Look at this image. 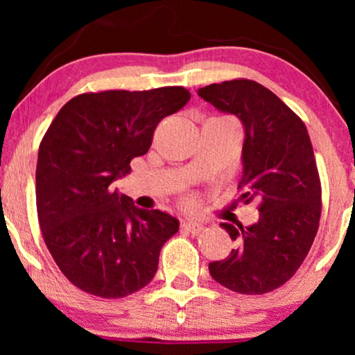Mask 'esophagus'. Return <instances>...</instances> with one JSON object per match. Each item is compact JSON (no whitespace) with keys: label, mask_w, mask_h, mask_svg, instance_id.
<instances>
[{"label":"esophagus","mask_w":355,"mask_h":355,"mask_svg":"<svg viewBox=\"0 0 355 355\" xmlns=\"http://www.w3.org/2000/svg\"><path fill=\"white\" fill-rule=\"evenodd\" d=\"M182 230L197 234V232H200L203 230V225H202V223H197L193 220H187V221L182 223Z\"/></svg>","instance_id":"obj_1"}]
</instances>
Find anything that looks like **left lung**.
Masks as SVG:
<instances>
[{
    "label": "left lung",
    "mask_w": 355,
    "mask_h": 355,
    "mask_svg": "<svg viewBox=\"0 0 355 355\" xmlns=\"http://www.w3.org/2000/svg\"><path fill=\"white\" fill-rule=\"evenodd\" d=\"M197 94L241 121V197L260 202L259 221L252 226L221 223L237 247L208 270L234 293H270L297 271L318 231L322 187L307 128L273 92L254 80H226Z\"/></svg>",
    "instance_id": "obj_1"
}]
</instances>
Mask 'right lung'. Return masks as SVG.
Segmentation results:
<instances>
[{"label":"right lung","instance_id":"obj_1","mask_svg":"<svg viewBox=\"0 0 355 355\" xmlns=\"http://www.w3.org/2000/svg\"><path fill=\"white\" fill-rule=\"evenodd\" d=\"M189 100L184 87L82 94L48 128L35 173L38 221L56 265L79 289L118 299L153 279L179 220L135 207L113 182L148 152L159 121Z\"/></svg>","mask_w":355,"mask_h":355}]
</instances>
